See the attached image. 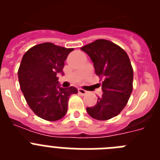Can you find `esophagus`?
<instances>
[{"label":"esophagus","mask_w":160,"mask_h":160,"mask_svg":"<svg viewBox=\"0 0 160 160\" xmlns=\"http://www.w3.org/2000/svg\"><path fill=\"white\" fill-rule=\"evenodd\" d=\"M78 93L81 94V95H86V94H87V90H83V89H81V88H79L78 90Z\"/></svg>","instance_id":"obj_1"}]
</instances>
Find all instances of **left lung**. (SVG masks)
<instances>
[{"label":"left lung","mask_w":160,"mask_h":160,"mask_svg":"<svg viewBox=\"0 0 160 160\" xmlns=\"http://www.w3.org/2000/svg\"><path fill=\"white\" fill-rule=\"evenodd\" d=\"M94 63L95 73L102 78V94L87 111L97 120L117 116L126 107L133 90V69L128 53L116 44L98 39L81 48Z\"/></svg>","instance_id":"1"}]
</instances>
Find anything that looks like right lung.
I'll return each instance as SVG.
<instances>
[{
  "instance_id": "1",
  "label": "right lung",
  "mask_w": 160,
  "mask_h": 160,
  "mask_svg": "<svg viewBox=\"0 0 160 160\" xmlns=\"http://www.w3.org/2000/svg\"><path fill=\"white\" fill-rule=\"evenodd\" d=\"M73 50L46 42L32 46L22 58L18 70L21 90L31 110L43 119L63 118L69 98L78 93L75 87H61L57 77L63 75L64 62Z\"/></svg>"
}]
</instances>
